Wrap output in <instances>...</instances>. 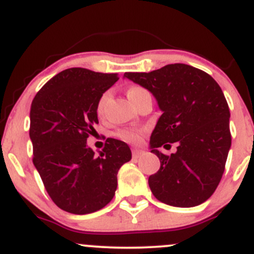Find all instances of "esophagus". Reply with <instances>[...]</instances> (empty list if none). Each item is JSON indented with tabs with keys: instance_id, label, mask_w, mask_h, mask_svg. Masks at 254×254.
Listing matches in <instances>:
<instances>
[{
	"instance_id": "34e87169",
	"label": "esophagus",
	"mask_w": 254,
	"mask_h": 254,
	"mask_svg": "<svg viewBox=\"0 0 254 254\" xmlns=\"http://www.w3.org/2000/svg\"><path fill=\"white\" fill-rule=\"evenodd\" d=\"M145 153V151H142V150H140V149H133L132 150V156H133V158H139V157H141L142 155H144Z\"/></svg>"
}]
</instances>
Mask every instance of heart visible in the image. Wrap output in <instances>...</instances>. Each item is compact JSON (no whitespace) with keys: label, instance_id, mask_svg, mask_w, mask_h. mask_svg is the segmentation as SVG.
<instances>
[{"label":"heart","instance_id":"b5f03b06","mask_svg":"<svg viewBox=\"0 0 254 254\" xmlns=\"http://www.w3.org/2000/svg\"><path fill=\"white\" fill-rule=\"evenodd\" d=\"M147 95H150V93L147 92L144 87L138 86V85H132V86H129L127 89V97L129 98V101L132 102L133 104H134L138 99H140L141 97L147 96ZM107 98H108V92H105L101 96V98L98 99V102H97L96 112L98 115H101V114L103 113V108H104L105 102H107ZM141 134H142V129H139V128L121 129L116 133V135H118L120 139H122V140L127 142H133V144H134V142L140 141Z\"/></svg>","mask_w":254,"mask_h":254}]
</instances>
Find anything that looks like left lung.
<instances>
[{
	"instance_id": "1",
	"label": "left lung",
	"mask_w": 254,
	"mask_h": 254,
	"mask_svg": "<svg viewBox=\"0 0 254 254\" xmlns=\"http://www.w3.org/2000/svg\"><path fill=\"white\" fill-rule=\"evenodd\" d=\"M125 78L152 93L162 110L150 138L161 168L149 178L153 195L176 207L204 203L217 189L232 145L229 107L221 87L207 73L184 64ZM176 142L175 154L159 153Z\"/></svg>"
}]
</instances>
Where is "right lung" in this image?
I'll return each instance as SVG.
<instances>
[{
    "mask_svg": "<svg viewBox=\"0 0 254 254\" xmlns=\"http://www.w3.org/2000/svg\"><path fill=\"white\" fill-rule=\"evenodd\" d=\"M119 80L116 73L68 68L38 91L30 112L33 164L60 209L75 215L98 211L114 198L118 172L130 161L126 142L108 138L95 155L87 138L98 124L97 102Z\"/></svg>",
    "mask_w": 254,
    "mask_h": 254,
    "instance_id": "1",
    "label": "right lung"
}]
</instances>
